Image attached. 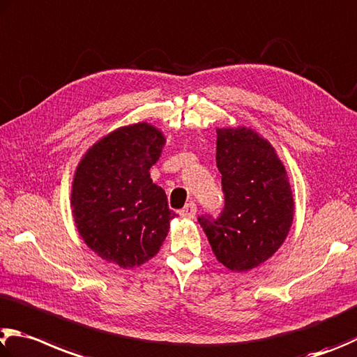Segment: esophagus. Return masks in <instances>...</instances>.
<instances>
[{
    "label": "esophagus",
    "mask_w": 357,
    "mask_h": 357,
    "mask_svg": "<svg viewBox=\"0 0 357 357\" xmlns=\"http://www.w3.org/2000/svg\"><path fill=\"white\" fill-rule=\"evenodd\" d=\"M179 215L183 217V218H187V220L195 218V215H197V204L195 203H187L184 206V209L179 211Z\"/></svg>",
    "instance_id": "esophagus-1"
}]
</instances>
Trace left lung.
Returning <instances> with one entry per match:
<instances>
[{"mask_svg":"<svg viewBox=\"0 0 357 357\" xmlns=\"http://www.w3.org/2000/svg\"><path fill=\"white\" fill-rule=\"evenodd\" d=\"M225 207L198 217L217 261L248 271L275 255L294 220V197L275 148L248 128L217 129Z\"/></svg>","mask_w":357,"mask_h":357,"instance_id":"left-lung-1","label":"left lung"}]
</instances>
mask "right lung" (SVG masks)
Masks as SVG:
<instances>
[{
	"mask_svg": "<svg viewBox=\"0 0 357 357\" xmlns=\"http://www.w3.org/2000/svg\"><path fill=\"white\" fill-rule=\"evenodd\" d=\"M164 145L159 129L137 123L96 142L76 168V228L90 250L121 268L156 255L176 217L164 189L150 178Z\"/></svg>",
	"mask_w": 357,
	"mask_h": 357,
	"instance_id": "add662e5",
	"label": "right lung"
}]
</instances>
